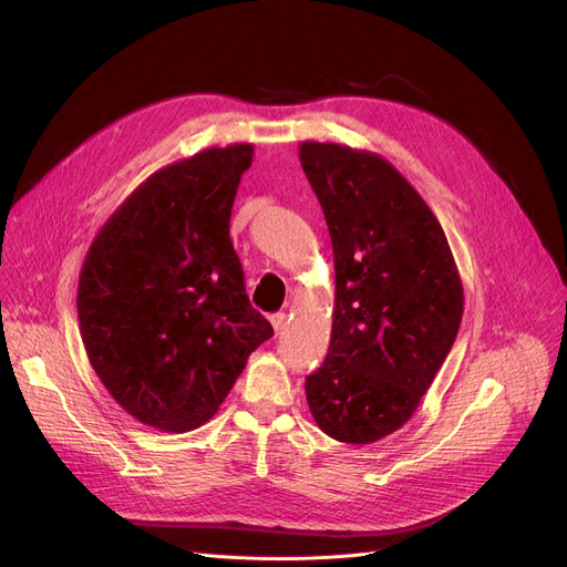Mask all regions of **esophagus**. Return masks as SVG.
<instances>
[{
  "mask_svg": "<svg viewBox=\"0 0 567 567\" xmlns=\"http://www.w3.org/2000/svg\"><path fill=\"white\" fill-rule=\"evenodd\" d=\"M271 323H274L276 333H282V329L287 326V315H285V312H276V315L271 317Z\"/></svg>",
  "mask_w": 567,
  "mask_h": 567,
  "instance_id": "obj_1",
  "label": "esophagus"
}]
</instances>
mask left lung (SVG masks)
<instances>
[{
    "label": "left lung",
    "instance_id": "obj_1",
    "mask_svg": "<svg viewBox=\"0 0 567 567\" xmlns=\"http://www.w3.org/2000/svg\"><path fill=\"white\" fill-rule=\"evenodd\" d=\"M299 158L323 208L336 264L329 355L306 377L321 432L374 443L400 430L449 355L464 291L425 199L377 154L303 142Z\"/></svg>",
    "mask_w": 567,
    "mask_h": 567
}]
</instances>
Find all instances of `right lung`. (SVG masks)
Instances as JSON below:
<instances>
[{
  "label": "right lung",
  "mask_w": 567,
  "mask_h": 567,
  "mask_svg": "<svg viewBox=\"0 0 567 567\" xmlns=\"http://www.w3.org/2000/svg\"><path fill=\"white\" fill-rule=\"evenodd\" d=\"M252 144L212 146L152 174L94 238L78 319L107 393L144 425L190 432L274 336L250 306L229 216Z\"/></svg>",
  "instance_id": "add662e5"
}]
</instances>
